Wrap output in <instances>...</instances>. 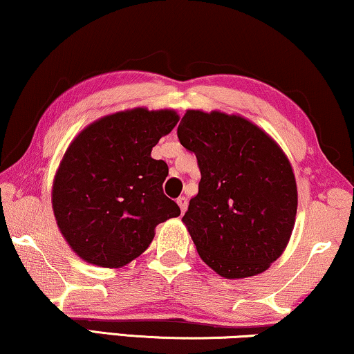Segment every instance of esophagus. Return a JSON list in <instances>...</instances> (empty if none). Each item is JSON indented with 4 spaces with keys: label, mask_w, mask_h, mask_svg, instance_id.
Segmentation results:
<instances>
[{
    "label": "esophagus",
    "mask_w": 354,
    "mask_h": 354,
    "mask_svg": "<svg viewBox=\"0 0 354 354\" xmlns=\"http://www.w3.org/2000/svg\"><path fill=\"white\" fill-rule=\"evenodd\" d=\"M176 203H178V205H180L181 212L185 214V212H186V209H187V199L185 198V196H180V198L176 199Z\"/></svg>",
    "instance_id": "1"
}]
</instances>
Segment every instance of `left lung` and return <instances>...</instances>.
<instances>
[{"instance_id":"8db88e82","label":"left lung","mask_w":354,"mask_h":354,"mask_svg":"<svg viewBox=\"0 0 354 354\" xmlns=\"http://www.w3.org/2000/svg\"><path fill=\"white\" fill-rule=\"evenodd\" d=\"M178 138L198 158L199 191L183 217L205 265L227 279L266 271L284 252L297 212L288 156L239 115L187 111Z\"/></svg>"}]
</instances>
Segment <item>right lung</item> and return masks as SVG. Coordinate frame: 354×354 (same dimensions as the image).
Returning a JSON list of instances; mask_svg holds the SVG:
<instances>
[{"label":"right lung","instance_id":"add662e5","mask_svg":"<svg viewBox=\"0 0 354 354\" xmlns=\"http://www.w3.org/2000/svg\"><path fill=\"white\" fill-rule=\"evenodd\" d=\"M174 111L106 115L71 142L55 174L57 225L80 258L120 268L149 248L158 223L181 214L167 198L168 165L151 149L178 124Z\"/></svg>","mask_w":354,"mask_h":354}]
</instances>
